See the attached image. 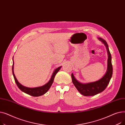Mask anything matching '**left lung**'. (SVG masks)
Masks as SVG:
<instances>
[{
	"instance_id": "obj_1",
	"label": "left lung",
	"mask_w": 125,
	"mask_h": 125,
	"mask_svg": "<svg viewBox=\"0 0 125 125\" xmlns=\"http://www.w3.org/2000/svg\"><path fill=\"white\" fill-rule=\"evenodd\" d=\"M98 39L105 45L107 52V67L105 73L100 80L88 83H82L78 82L75 78L73 74H71L72 81H73L74 86L81 94L85 96H94L103 92L108 86L113 75L111 56L109 50L108 44L104 40L103 38L98 37Z\"/></svg>"
}]
</instances>
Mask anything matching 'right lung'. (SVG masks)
<instances>
[{"mask_svg":"<svg viewBox=\"0 0 125 125\" xmlns=\"http://www.w3.org/2000/svg\"><path fill=\"white\" fill-rule=\"evenodd\" d=\"M13 60V59H12ZM14 60H13V64H12V74L13 76H14V79L15 81V82L17 85V86L18 88L20 89L23 92L25 93L26 94H27L28 95H30L31 96H34V97H38V96H40L42 95H43L45 93H46L48 92V91L51 88L52 84L54 82V80L55 76L56 74L58 73V72L60 70L62 66H60L57 68H56L53 73H52L50 80L49 81L45 84L43 85V86L41 87H35V88H28V87H26L24 86H23L22 84H21L20 83L17 79L16 77V76L14 74Z\"/></svg>","mask_w":125,"mask_h":125,"instance_id":"1","label":"right lung"}]
</instances>
